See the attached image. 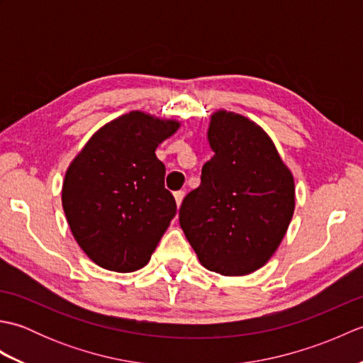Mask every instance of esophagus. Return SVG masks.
<instances>
[{"instance_id":"1","label":"esophagus","mask_w":363,"mask_h":363,"mask_svg":"<svg viewBox=\"0 0 363 363\" xmlns=\"http://www.w3.org/2000/svg\"><path fill=\"white\" fill-rule=\"evenodd\" d=\"M184 191L182 190H179V191H174V199H176V206L179 207L181 206V203H182V199H184Z\"/></svg>"}]
</instances>
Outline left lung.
<instances>
[{
  "label": "left lung",
  "instance_id": "obj_1",
  "mask_svg": "<svg viewBox=\"0 0 363 363\" xmlns=\"http://www.w3.org/2000/svg\"><path fill=\"white\" fill-rule=\"evenodd\" d=\"M213 151L201 184L184 198L179 225L199 264L221 276H246L279 248L295 212V179L272 138L240 113H211Z\"/></svg>",
  "mask_w": 363,
  "mask_h": 363
}]
</instances>
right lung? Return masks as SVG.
<instances>
[{
	"label": "right lung",
	"instance_id": "right-lung-1",
	"mask_svg": "<svg viewBox=\"0 0 363 363\" xmlns=\"http://www.w3.org/2000/svg\"><path fill=\"white\" fill-rule=\"evenodd\" d=\"M179 128L177 120L130 111L99 128L68 165L65 217L98 267L130 273L150 262L176 215L156 148Z\"/></svg>",
	"mask_w": 363,
	"mask_h": 363
}]
</instances>
